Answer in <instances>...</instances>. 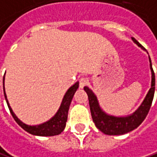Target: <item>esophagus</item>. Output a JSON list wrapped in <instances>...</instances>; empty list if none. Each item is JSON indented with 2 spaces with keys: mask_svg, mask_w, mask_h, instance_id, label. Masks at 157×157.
<instances>
[{
  "mask_svg": "<svg viewBox=\"0 0 157 157\" xmlns=\"http://www.w3.org/2000/svg\"><path fill=\"white\" fill-rule=\"evenodd\" d=\"M88 79L86 78V77H81V78L79 79V86H80V88L81 89H82L85 85H87L88 84Z\"/></svg>",
  "mask_w": 157,
  "mask_h": 157,
  "instance_id": "esophagus-1",
  "label": "esophagus"
}]
</instances>
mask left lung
Wrapping results in <instances>:
<instances>
[{"mask_svg": "<svg viewBox=\"0 0 157 157\" xmlns=\"http://www.w3.org/2000/svg\"><path fill=\"white\" fill-rule=\"evenodd\" d=\"M133 42L136 44L139 48L143 50H146L134 37H131ZM148 54V53H147ZM149 57V56H148ZM150 70H151V88L147 94L146 98L144 99L141 105L137 108L132 114L128 116H113L106 113L100 106L99 101L97 99V96L94 94L93 91L87 87L84 86V91L86 92L89 99V105L91 109V114L93 121L98 129H100L102 133L105 135L109 136H118L124 135L126 133H128L132 130L136 128L146 119L148 111H149L154 94H155V73L152 68L151 59L149 57Z\"/></svg>", "mask_w": 157, "mask_h": 157, "instance_id": "obj_1", "label": "left lung"}]
</instances>
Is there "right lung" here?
<instances>
[{
	"label": "right lung",
	"instance_id": "right-lung-1",
	"mask_svg": "<svg viewBox=\"0 0 157 157\" xmlns=\"http://www.w3.org/2000/svg\"><path fill=\"white\" fill-rule=\"evenodd\" d=\"M79 87V82H76L74 85H72L64 95V98L62 100L61 105L56 111V113L48 121L38 124V125H28L22 122L13 112L11 107L10 106L9 101L7 99V95L5 93V88H4V76H3V93L4 97L6 100L9 109L15 121L22 128L29 132V134L34 136H51L59 135L65 128L66 121H67V116H68V110L71 104V101L73 100V97L75 92L77 91Z\"/></svg>",
	"mask_w": 157,
	"mask_h": 157
}]
</instances>
